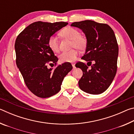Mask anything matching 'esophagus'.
<instances>
[{
	"mask_svg": "<svg viewBox=\"0 0 134 134\" xmlns=\"http://www.w3.org/2000/svg\"><path fill=\"white\" fill-rule=\"evenodd\" d=\"M72 67H73V69H74V68H75V64H74V63H72Z\"/></svg>",
	"mask_w": 134,
	"mask_h": 134,
	"instance_id": "esophagus-1",
	"label": "esophagus"
}]
</instances>
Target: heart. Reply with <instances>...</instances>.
Segmentation results:
<instances>
[{
  "mask_svg": "<svg viewBox=\"0 0 134 134\" xmlns=\"http://www.w3.org/2000/svg\"><path fill=\"white\" fill-rule=\"evenodd\" d=\"M60 35L63 38L71 40V48H74L69 51L63 52L61 54L59 55L60 61L62 63L73 62L78 55V52L76 48L80 51L85 50L87 45V39L84 36L80 35L78 30L70 27L63 29L60 31ZM47 43L48 47L54 53L58 52V43L55 37L51 36L49 37Z\"/></svg>",
  "mask_w": 134,
  "mask_h": 134,
  "instance_id": "heart-1",
  "label": "heart"
}]
</instances>
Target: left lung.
<instances>
[{
  "label": "left lung",
  "mask_w": 134,
  "mask_h": 134,
  "mask_svg": "<svg viewBox=\"0 0 134 134\" xmlns=\"http://www.w3.org/2000/svg\"><path fill=\"white\" fill-rule=\"evenodd\" d=\"M71 26L80 28L85 34L87 45L81 59L91 65L89 68L82 62L76 64L83 71L79 87L87 93L100 94L109 87L116 73L119 48L114 32L108 25L91 20L73 22Z\"/></svg>",
  "instance_id": "left-lung-1"
}]
</instances>
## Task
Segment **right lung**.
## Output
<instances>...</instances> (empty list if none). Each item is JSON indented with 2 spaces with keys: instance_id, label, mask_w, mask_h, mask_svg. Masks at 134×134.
Segmentation results:
<instances>
[{
  "instance_id": "right-lung-1",
  "label": "right lung",
  "mask_w": 134,
  "mask_h": 134,
  "mask_svg": "<svg viewBox=\"0 0 134 134\" xmlns=\"http://www.w3.org/2000/svg\"><path fill=\"white\" fill-rule=\"evenodd\" d=\"M67 22H35L22 31L15 44L16 63L28 89L36 96L47 98L61 89L64 77L72 67L70 63L57 65L58 59L48 45V40Z\"/></svg>"
}]
</instances>
